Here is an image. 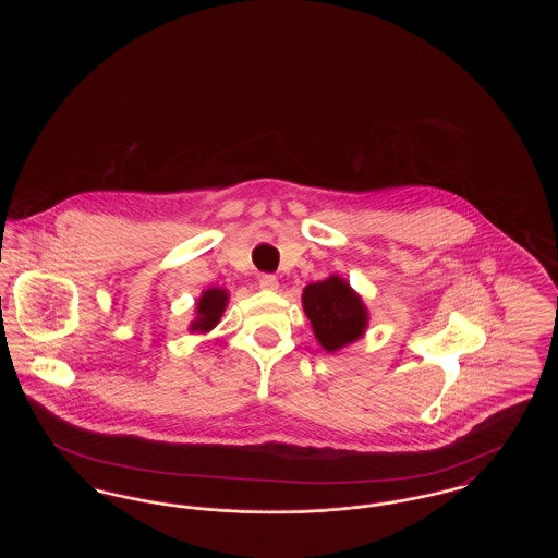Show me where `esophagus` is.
<instances>
[{
  "label": "esophagus",
  "instance_id": "34e87169",
  "mask_svg": "<svg viewBox=\"0 0 558 558\" xmlns=\"http://www.w3.org/2000/svg\"><path fill=\"white\" fill-rule=\"evenodd\" d=\"M259 287L264 291H278V278L271 276V274H262L259 276Z\"/></svg>",
  "mask_w": 558,
  "mask_h": 558
}]
</instances>
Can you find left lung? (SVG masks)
Segmentation results:
<instances>
[{"mask_svg":"<svg viewBox=\"0 0 558 558\" xmlns=\"http://www.w3.org/2000/svg\"><path fill=\"white\" fill-rule=\"evenodd\" d=\"M303 310L319 345L328 353L362 339L368 326V310L362 296L341 276L307 284L303 291Z\"/></svg>","mask_w":558,"mask_h":558,"instance_id":"8db88e82","label":"left lung"}]
</instances>
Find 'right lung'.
Segmentation results:
<instances>
[{
    "label": "right lung",
    "instance_id": "1",
    "mask_svg": "<svg viewBox=\"0 0 558 558\" xmlns=\"http://www.w3.org/2000/svg\"><path fill=\"white\" fill-rule=\"evenodd\" d=\"M228 305V291L209 289L203 292L196 303V318L190 324L192 332H209L217 326Z\"/></svg>",
    "mask_w": 558,
    "mask_h": 558
}]
</instances>
